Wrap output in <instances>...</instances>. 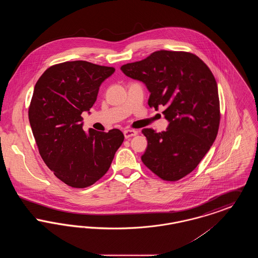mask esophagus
Listing matches in <instances>:
<instances>
[{
    "instance_id": "1",
    "label": "esophagus",
    "mask_w": 258,
    "mask_h": 258,
    "mask_svg": "<svg viewBox=\"0 0 258 258\" xmlns=\"http://www.w3.org/2000/svg\"><path fill=\"white\" fill-rule=\"evenodd\" d=\"M137 135V132L135 130H125L123 131V135H124V138H130V137H133Z\"/></svg>"
}]
</instances>
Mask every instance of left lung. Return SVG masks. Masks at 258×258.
<instances>
[{
	"label": "left lung",
	"instance_id": "left-lung-1",
	"mask_svg": "<svg viewBox=\"0 0 258 258\" xmlns=\"http://www.w3.org/2000/svg\"><path fill=\"white\" fill-rule=\"evenodd\" d=\"M121 71L145 84L149 106H164L169 123L161 133L142 130L148 146L141 160L162 180L182 179L196 169L218 135L220 99L214 75L196 55L167 50L123 64Z\"/></svg>",
	"mask_w": 258,
	"mask_h": 258
}]
</instances>
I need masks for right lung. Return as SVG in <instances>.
Returning <instances> with one entry per match:
<instances>
[{
    "label": "right lung",
    "instance_id": "right-lung-1",
    "mask_svg": "<svg viewBox=\"0 0 258 258\" xmlns=\"http://www.w3.org/2000/svg\"><path fill=\"white\" fill-rule=\"evenodd\" d=\"M114 72V68L89 61H64L47 69L34 89L29 121L39 154L55 176L73 187L98 181L123 143L118 128L85 133L81 117Z\"/></svg>",
    "mask_w": 258,
    "mask_h": 258
}]
</instances>
